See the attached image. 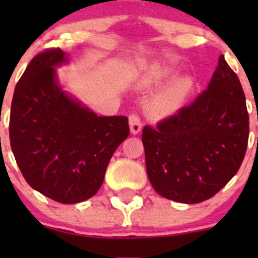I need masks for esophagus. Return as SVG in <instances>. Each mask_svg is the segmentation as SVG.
Returning <instances> with one entry per match:
<instances>
[{
	"label": "esophagus",
	"instance_id": "34e87169",
	"mask_svg": "<svg viewBox=\"0 0 258 258\" xmlns=\"http://www.w3.org/2000/svg\"><path fill=\"white\" fill-rule=\"evenodd\" d=\"M128 123H130V130H131L132 135H137L142 128L141 119L139 118V116L135 113L130 114L128 117Z\"/></svg>",
	"mask_w": 258,
	"mask_h": 258
}]
</instances>
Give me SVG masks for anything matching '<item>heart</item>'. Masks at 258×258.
<instances>
[{"instance_id": "b5f03b06", "label": "heart", "mask_w": 258, "mask_h": 258, "mask_svg": "<svg viewBox=\"0 0 258 258\" xmlns=\"http://www.w3.org/2000/svg\"><path fill=\"white\" fill-rule=\"evenodd\" d=\"M172 75V71L168 69L153 70L146 75L141 81L144 86H152L161 83L162 81ZM194 87V80L189 76H181L173 80L170 85L161 90L152 100L148 102V113L156 118H165L175 114L186 102L187 97L191 93Z\"/></svg>"}]
</instances>
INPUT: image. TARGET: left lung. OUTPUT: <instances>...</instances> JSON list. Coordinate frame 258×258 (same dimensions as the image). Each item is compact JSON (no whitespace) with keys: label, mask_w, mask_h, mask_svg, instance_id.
<instances>
[{"label":"left lung","mask_w":258,"mask_h":258,"mask_svg":"<svg viewBox=\"0 0 258 258\" xmlns=\"http://www.w3.org/2000/svg\"><path fill=\"white\" fill-rule=\"evenodd\" d=\"M248 142V112L237 75L223 54L207 90L157 127L145 126L146 170L162 197L200 204L237 173Z\"/></svg>","instance_id":"1"}]
</instances>
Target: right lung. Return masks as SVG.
<instances>
[{"mask_svg":"<svg viewBox=\"0 0 258 258\" xmlns=\"http://www.w3.org/2000/svg\"><path fill=\"white\" fill-rule=\"evenodd\" d=\"M67 62L61 48L33 57L15 88L10 142L33 189L59 204H79L100 189L130 127L126 116H97L62 90L56 67Z\"/></svg>","mask_w":258,"mask_h":258,"instance_id":"add662e5","label":"right lung"}]
</instances>
